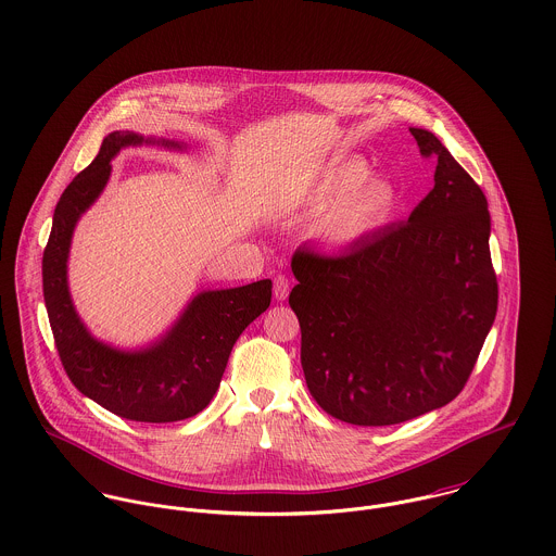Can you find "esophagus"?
I'll return each instance as SVG.
<instances>
[{"label":"esophagus","mask_w":556,"mask_h":556,"mask_svg":"<svg viewBox=\"0 0 556 556\" xmlns=\"http://www.w3.org/2000/svg\"><path fill=\"white\" fill-rule=\"evenodd\" d=\"M273 294L277 301H286L290 294V279L286 275H277L273 279Z\"/></svg>","instance_id":"esophagus-1"}]
</instances>
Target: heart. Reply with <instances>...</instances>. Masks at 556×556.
Masks as SVG:
<instances>
[{"mask_svg":"<svg viewBox=\"0 0 556 556\" xmlns=\"http://www.w3.org/2000/svg\"><path fill=\"white\" fill-rule=\"evenodd\" d=\"M361 159H348L327 167L305 191L312 206L323 205L316 233L337 247L354 244L384 227L395 213L397 193L382 178H367Z\"/></svg>","mask_w":556,"mask_h":556,"instance_id":"b5f03b06","label":"heart"}]
</instances>
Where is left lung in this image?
Returning a JSON list of instances; mask_svg holds the SVG:
<instances>
[{"mask_svg":"<svg viewBox=\"0 0 556 556\" xmlns=\"http://www.w3.org/2000/svg\"><path fill=\"white\" fill-rule=\"evenodd\" d=\"M410 132L439 163L408 222L339 255L292 257L307 389L352 426L404 424L455 400L496 318L488 200L434 132Z\"/></svg>","mask_w":556,"mask_h":556,"instance_id":"1","label":"left lung"}]
</instances>
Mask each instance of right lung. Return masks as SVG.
I'll return each mask as SVG.
<instances>
[{
    "mask_svg": "<svg viewBox=\"0 0 556 556\" xmlns=\"http://www.w3.org/2000/svg\"><path fill=\"white\" fill-rule=\"evenodd\" d=\"M178 141L143 139L113 130L97 159L62 193L49 242L42 253V292L60 361L71 382L113 415L143 424H172L202 413L219 389L229 352L240 333L268 309L270 279L242 288L200 292L159 341L141 350H117L94 339L77 316L66 262L79 217L103 193L112 159L126 146Z\"/></svg>",
    "mask_w": 556,
    "mask_h": 556,
    "instance_id": "add662e5",
    "label": "right lung"
}]
</instances>
